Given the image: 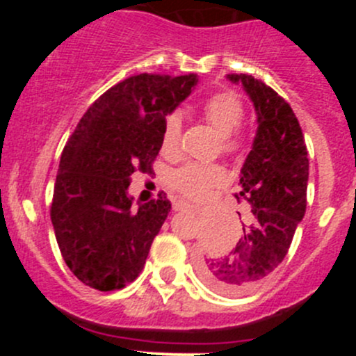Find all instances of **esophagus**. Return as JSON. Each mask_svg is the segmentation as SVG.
Returning <instances> with one entry per match:
<instances>
[{
  "mask_svg": "<svg viewBox=\"0 0 356 356\" xmlns=\"http://www.w3.org/2000/svg\"><path fill=\"white\" fill-rule=\"evenodd\" d=\"M174 210L175 211H182V210H195L191 203H186V201H175L174 203Z\"/></svg>",
  "mask_w": 356,
  "mask_h": 356,
  "instance_id": "1",
  "label": "esophagus"
}]
</instances>
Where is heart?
Masks as SVG:
<instances>
[{
    "label": "heart",
    "mask_w": 356,
    "mask_h": 356,
    "mask_svg": "<svg viewBox=\"0 0 356 356\" xmlns=\"http://www.w3.org/2000/svg\"><path fill=\"white\" fill-rule=\"evenodd\" d=\"M203 115L208 124L222 136V148L225 153H238L241 141L234 134L245 120V108L239 98L232 92H218L208 98L203 105ZM181 117H167L161 131V152L165 155H175L181 143ZM225 182V172L220 165L189 163L179 168L172 175V186L184 196L193 200L203 198L211 188Z\"/></svg>",
    "instance_id": "heart-1"
}]
</instances>
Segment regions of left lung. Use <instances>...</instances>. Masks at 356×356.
Masks as SVG:
<instances>
[{"mask_svg": "<svg viewBox=\"0 0 356 356\" xmlns=\"http://www.w3.org/2000/svg\"><path fill=\"white\" fill-rule=\"evenodd\" d=\"M257 111V136L239 175L236 198L251 204L253 222L220 257H201L198 272L211 289L241 294L260 286L284 260L307 210L308 152L300 122L272 88L246 74H229Z\"/></svg>", "mask_w": 356, "mask_h": 356, "instance_id": "8db88e82", "label": "left lung"}]
</instances>
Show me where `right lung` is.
I'll return each mask as SVG.
<instances>
[{
    "mask_svg": "<svg viewBox=\"0 0 356 356\" xmlns=\"http://www.w3.org/2000/svg\"><path fill=\"white\" fill-rule=\"evenodd\" d=\"M196 84V74L132 75L89 106L67 141L51 222L63 260L86 286L122 289L141 274L172 204L158 195L134 208L131 175L152 170L165 117Z\"/></svg>",
    "mask_w": 356,
    "mask_h": 356,
    "instance_id": "1",
    "label": "right lung"
}]
</instances>
